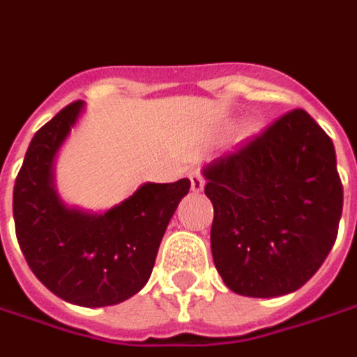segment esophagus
<instances>
[{
	"mask_svg": "<svg viewBox=\"0 0 357 357\" xmlns=\"http://www.w3.org/2000/svg\"><path fill=\"white\" fill-rule=\"evenodd\" d=\"M204 184H206L204 174L200 173V171H192V173H190V186H192L194 192H200L204 188Z\"/></svg>",
	"mask_w": 357,
	"mask_h": 357,
	"instance_id": "34e87169",
	"label": "esophagus"
}]
</instances>
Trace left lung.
I'll return each instance as SVG.
<instances>
[{
    "label": "left lung",
    "instance_id": "obj_1",
    "mask_svg": "<svg viewBox=\"0 0 357 357\" xmlns=\"http://www.w3.org/2000/svg\"><path fill=\"white\" fill-rule=\"evenodd\" d=\"M211 255L231 291L278 297L307 284L333 249L342 181L333 139L296 108L204 169Z\"/></svg>",
    "mask_w": 357,
    "mask_h": 357
}]
</instances>
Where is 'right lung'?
<instances>
[{
    "label": "right lung",
    "instance_id": "1",
    "mask_svg": "<svg viewBox=\"0 0 357 357\" xmlns=\"http://www.w3.org/2000/svg\"><path fill=\"white\" fill-rule=\"evenodd\" d=\"M81 108V100L71 102L34 134L15 178V233L34 276L52 294L75 305H116L147 284L190 181L147 183L100 215L63 206L52 163Z\"/></svg>",
    "mask_w": 357,
    "mask_h": 357
}]
</instances>
